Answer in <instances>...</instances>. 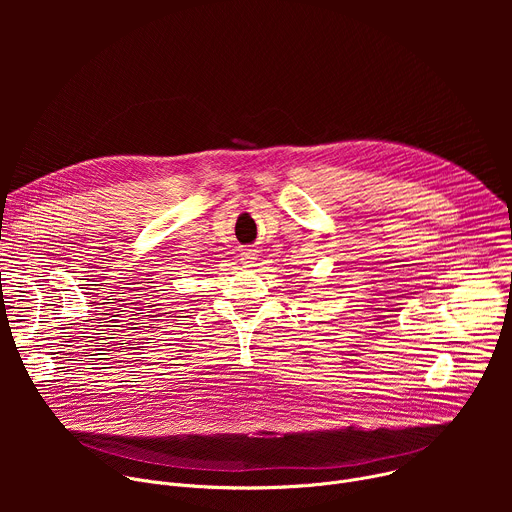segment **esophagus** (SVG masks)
I'll return each mask as SVG.
<instances>
[{
	"instance_id": "34e87169",
	"label": "esophagus",
	"mask_w": 512,
	"mask_h": 512,
	"mask_svg": "<svg viewBox=\"0 0 512 512\" xmlns=\"http://www.w3.org/2000/svg\"><path fill=\"white\" fill-rule=\"evenodd\" d=\"M241 263H243V267H255L257 265V249H243Z\"/></svg>"
}]
</instances>
